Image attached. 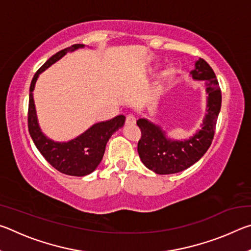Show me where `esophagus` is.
I'll return each mask as SVG.
<instances>
[{
    "instance_id": "1",
    "label": "esophagus",
    "mask_w": 251,
    "mask_h": 251,
    "mask_svg": "<svg viewBox=\"0 0 251 251\" xmlns=\"http://www.w3.org/2000/svg\"><path fill=\"white\" fill-rule=\"evenodd\" d=\"M126 124L127 125H135L136 124V117L134 115H127Z\"/></svg>"
}]
</instances>
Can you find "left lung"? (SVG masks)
I'll return each instance as SVG.
<instances>
[{"instance_id": "1", "label": "left lung", "mask_w": 251, "mask_h": 251, "mask_svg": "<svg viewBox=\"0 0 251 251\" xmlns=\"http://www.w3.org/2000/svg\"><path fill=\"white\" fill-rule=\"evenodd\" d=\"M190 75L195 80H203L206 85L207 106L201 128L187 139L169 138L159 125L146 118H139L137 125L142 131L137 151L145 166L159 175H168L185 171L205 155L215 135L216 123L222 107V91L209 64L202 58L195 62Z\"/></svg>"}]
</instances>
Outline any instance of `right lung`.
<instances>
[{"label": "right lung", "mask_w": 251, "mask_h": 251, "mask_svg": "<svg viewBox=\"0 0 251 251\" xmlns=\"http://www.w3.org/2000/svg\"><path fill=\"white\" fill-rule=\"evenodd\" d=\"M84 48V44H75L70 48L59 50L50 57L41 69L36 72L29 86L28 100V131L37 150L44 158L65 175L86 176L95 171L103 159L105 147L108 139L114 133L122 128L125 123V116L118 115L112 120L96 123L83 134L69 142H54L43 134L37 121L35 104H34L33 91L40 74L49 69L50 65L61 59L67 52H73Z\"/></svg>", "instance_id": "obj_1"}]
</instances>
